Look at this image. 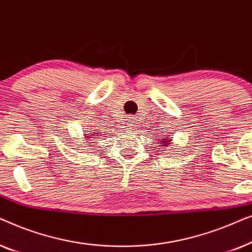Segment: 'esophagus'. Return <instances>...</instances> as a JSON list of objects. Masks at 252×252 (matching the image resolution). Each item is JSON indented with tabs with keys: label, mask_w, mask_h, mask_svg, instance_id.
Masks as SVG:
<instances>
[{
	"label": "esophagus",
	"mask_w": 252,
	"mask_h": 252,
	"mask_svg": "<svg viewBox=\"0 0 252 252\" xmlns=\"http://www.w3.org/2000/svg\"><path fill=\"white\" fill-rule=\"evenodd\" d=\"M127 127H129V128H133L134 126H136V118L134 116H127L126 118V124Z\"/></svg>",
	"instance_id": "34e87169"
}]
</instances>
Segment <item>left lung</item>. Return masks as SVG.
<instances>
[{"instance_id": "left-lung-1", "label": "left lung", "mask_w": 252, "mask_h": 252, "mask_svg": "<svg viewBox=\"0 0 252 252\" xmlns=\"http://www.w3.org/2000/svg\"><path fill=\"white\" fill-rule=\"evenodd\" d=\"M171 144V140L168 139L167 137V135H163V139H160V146H163V147H168Z\"/></svg>"}]
</instances>
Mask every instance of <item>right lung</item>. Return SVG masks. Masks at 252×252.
I'll use <instances>...</instances> for the list:
<instances>
[{
    "label": "right lung",
    "mask_w": 252,
    "mask_h": 252,
    "mask_svg": "<svg viewBox=\"0 0 252 252\" xmlns=\"http://www.w3.org/2000/svg\"><path fill=\"white\" fill-rule=\"evenodd\" d=\"M97 127V126H96ZM92 128V127H91ZM91 128H86V130H85V136L87 137V139H92V140H94V139H99V137H97V135H98V129H91ZM91 141V140H89Z\"/></svg>",
    "instance_id": "1"
}]
</instances>
